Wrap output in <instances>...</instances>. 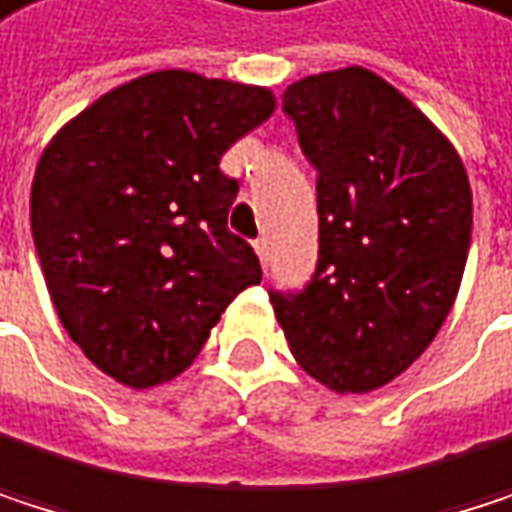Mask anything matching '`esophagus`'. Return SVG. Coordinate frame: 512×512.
Wrapping results in <instances>:
<instances>
[{
    "label": "esophagus",
    "mask_w": 512,
    "mask_h": 512,
    "mask_svg": "<svg viewBox=\"0 0 512 512\" xmlns=\"http://www.w3.org/2000/svg\"><path fill=\"white\" fill-rule=\"evenodd\" d=\"M253 247H256V256H259V262H262V265H268V241H265V238H259Z\"/></svg>",
    "instance_id": "1"
}]
</instances>
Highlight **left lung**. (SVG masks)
Listing matches in <instances>:
<instances>
[{"label":"left lung","instance_id":"left-lung-1","mask_svg":"<svg viewBox=\"0 0 512 512\" xmlns=\"http://www.w3.org/2000/svg\"><path fill=\"white\" fill-rule=\"evenodd\" d=\"M283 110L316 166L319 262L301 292H268L301 370L337 393L405 373L444 325L471 244L462 157L367 68L304 77Z\"/></svg>","mask_w":512,"mask_h":512}]
</instances>
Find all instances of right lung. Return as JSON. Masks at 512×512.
Returning a JSON list of instances; mask_svg holds the SVG:
<instances>
[{
  "instance_id": "obj_1",
  "label": "right lung",
  "mask_w": 512,
  "mask_h": 512,
  "mask_svg": "<svg viewBox=\"0 0 512 512\" xmlns=\"http://www.w3.org/2000/svg\"><path fill=\"white\" fill-rule=\"evenodd\" d=\"M274 107L262 86L154 71L44 148L29 199L41 271L68 337L110 379L172 382L262 280L253 247L226 229L238 181L220 157Z\"/></svg>"
}]
</instances>
